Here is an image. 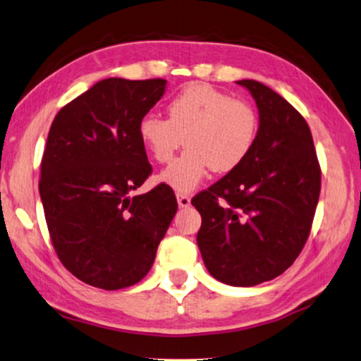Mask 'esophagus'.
I'll return each mask as SVG.
<instances>
[{"label":"esophagus","instance_id":"34e87169","mask_svg":"<svg viewBox=\"0 0 361 361\" xmlns=\"http://www.w3.org/2000/svg\"><path fill=\"white\" fill-rule=\"evenodd\" d=\"M176 201H178V206L180 207H188V206L191 204L190 196L185 195V192H176Z\"/></svg>","mask_w":361,"mask_h":361}]
</instances>
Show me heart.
I'll use <instances>...</instances> for the list:
<instances>
[{
    "label": "heart",
    "mask_w": 361,
    "mask_h": 361,
    "mask_svg": "<svg viewBox=\"0 0 361 361\" xmlns=\"http://www.w3.org/2000/svg\"><path fill=\"white\" fill-rule=\"evenodd\" d=\"M169 119L145 114L139 139L159 164L171 160L185 139L188 150L166 166L159 181L178 192L200 185L212 169L229 173L255 144L258 116L247 101L233 99L209 85H190L169 103Z\"/></svg>",
    "instance_id": "obj_1"
}]
</instances>
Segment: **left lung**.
<instances>
[{"mask_svg": "<svg viewBox=\"0 0 361 361\" xmlns=\"http://www.w3.org/2000/svg\"><path fill=\"white\" fill-rule=\"evenodd\" d=\"M235 83L255 99V144L237 169L191 204L202 219L196 240L207 271L248 288L280 276L301 253L321 192V170L302 116L260 81Z\"/></svg>", "mask_w": 361, "mask_h": 361, "instance_id": "left-lung-1", "label": "left lung"}]
</instances>
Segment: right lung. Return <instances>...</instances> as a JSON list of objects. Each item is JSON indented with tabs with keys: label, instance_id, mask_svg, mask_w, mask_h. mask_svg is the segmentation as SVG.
<instances>
[{
	"label": "right lung",
	"instance_id": "right-lung-1",
	"mask_svg": "<svg viewBox=\"0 0 361 361\" xmlns=\"http://www.w3.org/2000/svg\"><path fill=\"white\" fill-rule=\"evenodd\" d=\"M166 80L106 78L63 106L49 130L39 192L63 267L101 289L139 283L178 204L170 186L130 196L150 175L140 119Z\"/></svg>",
	"mask_w": 361,
	"mask_h": 361
}]
</instances>
